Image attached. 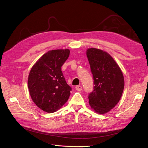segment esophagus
<instances>
[{
  "label": "esophagus",
  "instance_id": "esophagus-1",
  "mask_svg": "<svg viewBox=\"0 0 148 148\" xmlns=\"http://www.w3.org/2000/svg\"><path fill=\"white\" fill-rule=\"evenodd\" d=\"M82 89V87L81 86H77L75 87V90L77 91H81Z\"/></svg>",
  "mask_w": 148,
  "mask_h": 148
}]
</instances>
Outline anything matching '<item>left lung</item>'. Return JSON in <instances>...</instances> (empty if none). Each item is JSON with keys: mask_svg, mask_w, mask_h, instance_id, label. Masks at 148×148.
I'll return each mask as SVG.
<instances>
[{"mask_svg": "<svg viewBox=\"0 0 148 148\" xmlns=\"http://www.w3.org/2000/svg\"><path fill=\"white\" fill-rule=\"evenodd\" d=\"M93 75L94 90L89 94L91 108L97 113L106 114L119 101L124 88L122 72L107 52L95 48L87 50Z\"/></svg>", "mask_w": 148, "mask_h": 148, "instance_id": "8db88e82", "label": "left lung"}]
</instances>
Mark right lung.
Returning <instances> with one entry per match:
<instances>
[{
    "mask_svg": "<svg viewBox=\"0 0 148 148\" xmlns=\"http://www.w3.org/2000/svg\"><path fill=\"white\" fill-rule=\"evenodd\" d=\"M70 55L69 49L49 51L33 65L28 77V88L33 102L43 111L53 113L67 101L71 88L61 67Z\"/></svg>",
    "mask_w": 148,
    "mask_h": 148,
    "instance_id": "right-lung-1",
    "label": "right lung"
}]
</instances>
